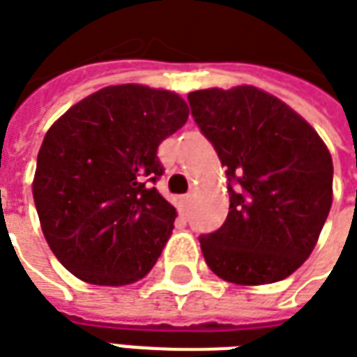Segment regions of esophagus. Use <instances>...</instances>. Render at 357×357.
I'll return each instance as SVG.
<instances>
[{
	"instance_id": "34e87169",
	"label": "esophagus",
	"mask_w": 357,
	"mask_h": 357,
	"mask_svg": "<svg viewBox=\"0 0 357 357\" xmlns=\"http://www.w3.org/2000/svg\"><path fill=\"white\" fill-rule=\"evenodd\" d=\"M190 203H191V195H190V193L181 197V205H183V207H190Z\"/></svg>"
}]
</instances>
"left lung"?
<instances>
[{"mask_svg":"<svg viewBox=\"0 0 357 357\" xmlns=\"http://www.w3.org/2000/svg\"><path fill=\"white\" fill-rule=\"evenodd\" d=\"M191 116L227 167L229 213L202 235L207 266L227 282L268 284L312 252L332 207V155L316 130L255 86L188 94Z\"/></svg>","mask_w":357,"mask_h":357,"instance_id":"obj_1","label":"left lung"}]
</instances>
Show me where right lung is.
I'll use <instances>...</instances> for the list:
<instances>
[{
  "instance_id": "1",
  "label": "right lung",
  "mask_w": 357,
  "mask_h": 357,
  "mask_svg": "<svg viewBox=\"0 0 357 357\" xmlns=\"http://www.w3.org/2000/svg\"><path fill=\"white\" fill-rule=\"evenodd\" d=\"M190 116L185 100L142 84L106 86L45 134L33 199L59 263L84 282L144 278L172 235L176 209L154 183L158 146Z\"/></svg>"
}]
</instances>
